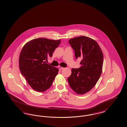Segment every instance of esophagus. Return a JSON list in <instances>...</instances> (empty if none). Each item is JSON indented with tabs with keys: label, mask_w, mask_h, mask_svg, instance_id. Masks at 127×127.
I'll return each mask as SVG.
<instances>
[{
	"label": "esophagus",
	"mask_w": 127,
	"mask_h": 127,
	"mask_svg": "<svg viewBox=\"0 0 127 127\" xmlns=\"http://www.w3.org/2000/svg\"><path fill=\"white\" fill-rule=\"evenodd\" d=\"M58 68H59V69H60V70H62V69H63L64 68V67H61V66H58Z\"/></svg>",
	"instance_id": "34e87169"
}]
</instances>
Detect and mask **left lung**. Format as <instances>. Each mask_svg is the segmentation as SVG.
Returning <instances> with one entry per match:
<instances>
[{"instance_id":"8db88e82","label":"left lung","mask_w":127,"mask_h":127,"mask_svg":"<svg viewBox=\"0 0 127 127\" xmlns=\"http://www.w3.org/2000/svg\"><path fill=\"white\" fill-rule=\"evenodd\" d=\"M68 42L74 50L76 59H82L78 68H72L67 80L72 89L78 95L90 91L101 76L103 55L96 41L82 36L70 39Z\"/></svg>"}]
</instances>
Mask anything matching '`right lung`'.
Returning a JSON list of instances; mask_svg holds the SVG:
<instances>
[{
  "label": "right lung",
  "instance_id": "1",
  "mask_svg": "<svg viewBox=\"0 0 127 127\" xmlns=\"http://www.w3.org/2000/svg\"><path fill=\"white\" fill-rule=\"evenodd\" d=\"M61 42V40L34 39L27 42L21 51L19 59L21 73L36 91L42 92L50 88L58 73V68L45 61L52 56Z\"/></svg>",
  "mask_w": 127,
  "mask_h": 127
}]
</instances>
